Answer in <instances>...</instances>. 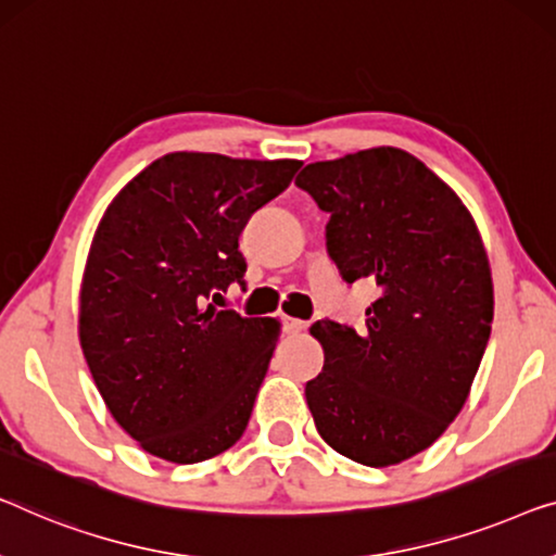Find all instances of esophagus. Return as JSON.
Returning a JSON list of instances; mask_svg holds the SVG:
<instances>
[{
    "instance_id": "1",
    "label": "esophagus",
    "mask_w": 556,
    "mask_h": 556,
    "mask_svg": "<svg viewBox=\"0 0 556 556\" xmlns=\"http://www.w3.org/2000/svg\"><path fill=\"white\" fill-rule=\"evenodd\" d=\"M283 328H286V333H301L303 328H305V320L286 316V318H283Z\"/></svg>"
}]
</instances>
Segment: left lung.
Listing matches in <instances>:
<instances>
[{"label":"left lung","mask_w":556,"mask_h":556,"mask_svg":"<svg viewBox=\"0 0 556 556\" xmlns=\"http://www.w3.org/2000/svg\"><path fill=\"white\" fill-rule=\"evenodd\" d=\"M326 225L345 283L381 295L353 331L318 320L324 371L305 401L324 441L366 466L429 448L469 399L494 320L486 248L469 207L412 152L371 148L311 163L295 178Z\"/></svg>","instance_id":"left-lung-1"}]
</instances>
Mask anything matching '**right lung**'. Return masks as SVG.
<instances>
[{
	"mask_svg": "<svg viewBox=\"0 0 556 556\" xmlns=\"http://www.w3.org/2000/svg\"><path fill=\"white\" fill-rule=\"evenodd\" d=\"M301 165L167 152L104 211L79 286V345L108 412L148 454L198 464L243 437L280 320L207 298L243 280L240 230Z\"/></svg>",
	"mask_w": 556,
	"mask_h": 556,
	"instance_id": "1",
	"label": "right lung"
}]
</instances>
